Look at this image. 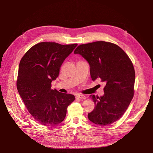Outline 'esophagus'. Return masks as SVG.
Wrapping results in <instances>:
<instances>
[{"mask_svg":"<svg viewBox=\"0 0 153 153\" xmlns=\"http://www.w3.org/2000/svg\"><path fill=\"white\" fill-rule=\"evenodd\" d=\"M76 98H79V99H84V100H85V99L86 98L85 96L83 95V94H76Z\"/></svg>","mask_w":153,"mask_h":153,"instance_id":"1","label":"esophagus"}]
</instances>
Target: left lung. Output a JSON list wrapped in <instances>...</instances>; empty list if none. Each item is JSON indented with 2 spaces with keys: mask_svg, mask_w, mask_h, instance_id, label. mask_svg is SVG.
I'll list each match as a JSON object with an SVG mask.
<instances>
[{
  "mask_svg": "<svg viewBox=\"0 0 153 153\" xmlns=\"http://www.w3.org/2000/svg\"><path fill=\"white\" fill-rule=\"evenodd\" d=\"M74 53L80 54L89 63L92 80L101 79L105 84L103 96H90L95 106L88 119L100 126L117 121L134 95L135 73L131 60L119 46L105 41L80 45Z\"/></svg>",
  "mask_w": 153,
  "mask_h": 153,
  "instance_id": "left-lung-1",
  "label": "left lung"
}]
</instances>
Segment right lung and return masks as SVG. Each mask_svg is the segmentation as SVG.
I'll use <instances>...</instances> for the list:
<instances>
[{
	"label": "right lung",
	"mask_w": 153,
	"mask_h": 153,
	"mask_svg": "<svg viewBox=\"0 0 153 153\" xmlns=\"http://www.w3.org/2000/svg\"><path fill=\"white\" fill-rule=\"evenodd\" d=\"M77 44L41 42L31 47L18 68L17 89L27 110L39 124L55 126L66 117L75 96L51 89L64 60Z\"/></svg>",
	"instance_id": "1"
}]
</instances>
